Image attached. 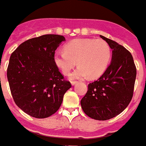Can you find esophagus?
Masks as SVG:
<instances>
[{
  "mask_svg": "<svg viewBox=\"0 0 146 146\" xmlns=\"http://www.w3.org/2000/svg\"><path fill=\"white\" fill-rule=\"evenodd\" d=\"M71 83H72V86H74V84H77V83H78V81H74V80H73V81H72V82H71Z\"/></svg>",
  "mask_w": 146,
  "mask_h": 146,
  "instance_id": "1",
  "label": "esophagus"
}]
</instances>
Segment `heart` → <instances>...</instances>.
I'll use <instances>...</instances> for the list:
<instances>
[{"mask_svg": "<svg viewBox=\"0 0 146 146\" xmlns=\"http://www.w3.org/2000/svg\"><path fill=\"white\" fill-rule=\"evenodd\" d=\"M111 57V49L103 39L77 38L65 45L64 51H56L54 62L64 74L67 75L79 66L71 74L72 79H84L88 75L96 78L108 68Z\"/></svg>", "mask_w": 146, "mask_h": 146, "instance_id": "b5f03b06", "label": "heart"}]
</instances>
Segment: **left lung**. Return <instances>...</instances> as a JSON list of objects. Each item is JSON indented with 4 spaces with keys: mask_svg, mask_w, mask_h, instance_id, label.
<instances>
[{
    "mask_svg": "<svg viewBox=\"0 0 146 146\" xmlns=\"http://www.w3.org/2000/svg\"><path fill=\"white\" fill-rule=\"evenodd\" d=\"M112 49L110 66L97 80L88 85V91L80 101L89 117L108 120L120 114L133 95L137 68L130 51L116 42L100 36Z\"/></svg>",
    "mask_w": 146,
    "mask_h": 146,
    "instance_id": "8db88e82",
    "label": "left lung"
}]
</instances>
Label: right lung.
<instances>
[{"instance_id":"right-lung-1","label":"right lung","mask_w":146,"mask_h":146,"mask_svg":"<svg viewBox=\"0 0 146 146\" xmlns=\"http://www.w3.org/2000/svg\"><path fill=\"white\" fill-rule=\"evenodd\" d=\"M65 37L46 34L21 43L9 58L7 79L16 105L33 117L55 113L64 94L72 87L54 62L57 47Z\"/></svg>"}]
</instances>
